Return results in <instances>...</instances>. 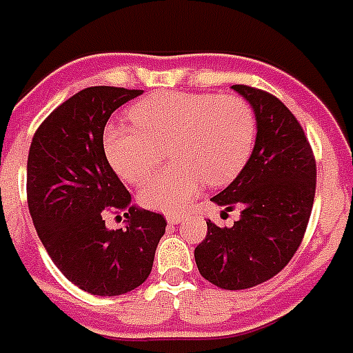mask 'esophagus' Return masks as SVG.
<instances>
[{
  "label": "esophagus",
  "instance_id": "1",
  "mask_svg": "<svg viewBox=\"0 0 353 353\" xmlns=\"http://www.w3.org/2000/svg\"><path fill=\"white\" fill-rule=\"evenodd\" d=\"M167 221L170 223V225H179V223L185 221V217L179 216V214H168Z\"/></svg>",
  "mask_w": 353,
  "mask_h": 353
}]
</instances>
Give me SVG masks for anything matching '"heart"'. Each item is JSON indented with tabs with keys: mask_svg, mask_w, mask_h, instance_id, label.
Instances as JSON below:
<instances>
[{
	"mask_svg": "<svg viewBox=\"0 0 353 353\" xmlns=\"http://www.w3.org/2000/svg\"><path fill=\"white\" fill-rule=\"evenodd\" d=\"M134 127L110 125L103 145L114 170L141 185L165 159L174 165L141 190L159 212L185 210L203 186H223L245 168L257 136L256 112L239 96L156 92L128 110Z\"/></svg>",
	"mask_w": 353,
	"mask_h": 353,
	"instance_id": "heart-1",
	"label": "heart"
}]
</instances>
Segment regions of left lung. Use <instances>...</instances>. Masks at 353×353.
<instances>
[{
	"mask_svg": "<svg viewBox=\"0 0 353 353\" xmlns=\"http://www.w3.org/2000/svg\"><path fill=\"white\" fill-rule=\"evenodd\" d=\"M256 112L257 136L239 176L212 201L239 206L228 228L208 219L196 246L197 270L225 290H245L279 274L299 248L316 196V159L305 130L276 96L234 85Z\"/></svg>",
	"mask_w": 353,
	"mask_h": 353,
	"instance_id": "left-lung-1",
	"label": "left lung"
}]
</instances>
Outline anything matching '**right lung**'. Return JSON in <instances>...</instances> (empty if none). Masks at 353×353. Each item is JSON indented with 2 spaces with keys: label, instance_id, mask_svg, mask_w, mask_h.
<instances>
[{
  "label": "right lung",
  "instance_id": "obj_1",
  "mask_svg": "<svg viewBox=\"0 0 353 353\" xmlns=\"http://www.w3.org/2000/svg\"><path fill=\"white\" fill-rule=\"evenodd\" d=\"M141 94L85 88L50 112L28 150L27 199L37 236L63 276L94 296L143 285L167 226L161 214L132 205L103 148L112 112ZM107 211H123L128 226L107 229Z\"/></svg>",
  "mask_w": 353,
  "mask_h": 353
}]
</instances>
